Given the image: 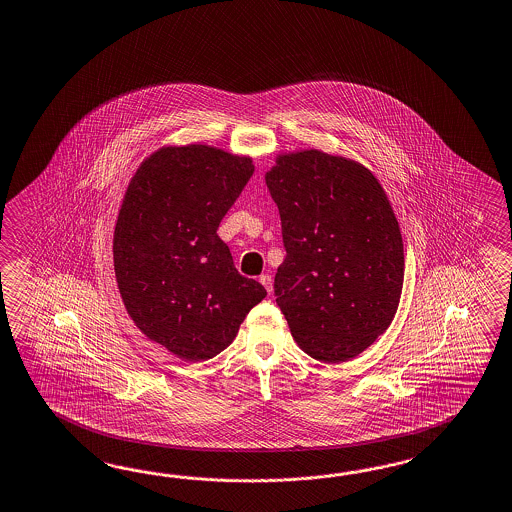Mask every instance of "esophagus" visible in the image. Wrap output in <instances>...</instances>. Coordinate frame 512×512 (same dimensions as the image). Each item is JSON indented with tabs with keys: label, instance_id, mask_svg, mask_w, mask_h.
Masks as SVG:
<instances>
[{
	"label": "esophagus",
	"instance_id": "1",
	"mask_svg": "<svg viewBox=\"0 0 512 512\" xmlns=\"http://www.w3.org/2000/svg\"><path fill=\"white\" fill-rule=\"evenodd\" d=\"M260 282H262L263 288L267 289V293L273 291V276L269 275V273L260 276Z\"/></svg>",
	"mask_w": 512,
	"mask_h": 512
}]
</instances>
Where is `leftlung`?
Here are the masks:
<instances>
[{
    "label": "left lung",
    "instance_id": "8db88e82",
    "mask_svg": "<svg viewBox=\"0 0 512 512\" xmlns=\"http://www.w3.org/2000/svg\"><path fill=\"white\" fill-rule=\"evenodd\" d=\"M265 184L286 249L276 304L302 351L327 364L351 360L399 304L405 254L394 210L366 167L319 150L278 156Z\"/></svg>",
    "mask_w": 512,
    "mask_h": 512
}]
</instances>
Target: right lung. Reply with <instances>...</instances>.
Listing matches in <instances>:
<instances>
[{"mask_svg":"<svg viewBox=\"0 0 512 512\" xmlns=\"http://www.w3.org/2000/svg\"><path fill=\"white\" fill-rule=\"evenodd\" d=\"M254 172L252 159L206 145L143 161L118 213L113 258L128 314L150 340L200 362L236 338L260 282L237 273L217 228Z\"/></svg>","mask_w":512,"mask_h":512,"instance_id":"1","label":"right lung"}]
</instances>
